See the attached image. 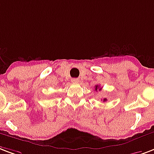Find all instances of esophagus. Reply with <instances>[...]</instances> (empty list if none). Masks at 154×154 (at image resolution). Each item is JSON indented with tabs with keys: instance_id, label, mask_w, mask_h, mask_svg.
Instances as JSON below:
<instances>
[{
	"instance_id": "1",
	"label": "esophagus",
	"mask_w": 154,
	"mask_h": 154,
	"mask_svg": "<svg viewBox=\"0 0 154 154\" xmlns=\"http://www.w3.org/2000/svg\"><path fill=\"white\" fill-rule=\"evenodd\" d=\"M79 82V80L77 79V78H73V79H72V82Z\"/></svg>"
}]
</instances>
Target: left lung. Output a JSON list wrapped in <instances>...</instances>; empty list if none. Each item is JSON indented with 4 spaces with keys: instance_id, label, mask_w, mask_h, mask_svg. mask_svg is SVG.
Listing matches in <instances>:
<instances>
[{
    "instance_id": "1",
    "label": "left lung",
    "mask_w": 154,
    "mask_h": 154,
    "mask_svg": "<svg viewBox=\"0 0 154 154\" xmlns=\"http://www.w3.org/2000/svg\"><path fill=\"white\" fill-rule=\"evenodd\" d=\"M102 90V88H99V86H98V85H96L95 86V90L96 91H97V90ZM103 102H106V98H104V99H103Z\"/></svg>"
}]
</instances>
